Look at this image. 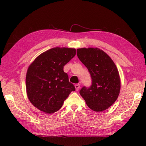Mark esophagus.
Listing matches in <instances>:
<instances>
[{"mask_svg":"<svg viewBox=\"0 0 146 146\" xmlns=\"http://www.w3.org/2000/svg\"><path fill=\"white\" fill-rule=\"evenodd\" d=\"M75 89L76 91H78V90L80 88V84H76L75 85Z\"/></svg>","mask_w":146,"mask_h":146,"instance_id":"obj_1","label":"esophagus"}]
</instances>
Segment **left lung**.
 <instances>
[{
	"label": "left lung",
	"instance_id": "8db88e82",
	"mask_svg": "<svg viewBox=\"0 0 146 146\" xmlns=\"http://www.w3.org/2000/svg\"><path fill=\"white\" fill-rule=\"evenodd\" d=\"M76 51L92 80L90 87L83 86L80 95L92 110L108 109L117 100L120 90V78L115 64L106 52L97 48H79Z\"/></svg>",
	"mask_w": 146,
	"mask_h": 146
}]
</instances>
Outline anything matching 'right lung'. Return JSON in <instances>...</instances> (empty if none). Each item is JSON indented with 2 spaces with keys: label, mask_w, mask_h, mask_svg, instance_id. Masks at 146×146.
I'll return each instance as SVG.
<instances>
[{
  "label": "right lung",
  "mask_w": 146,
  "mask_h": 146,
  "mask_svg": "<svg viewBox=\"0 0 146 146\" xmlns=\"http://www.w3.org/2000/svg\"><path fill=\"white\" fill-rule=\"evenodd\" d=\"M76 54L75 48H53L42 52L29 65L26 76L27 97L34 106L51 114L60 110L75 90L63 67Z\"/></svg>",
  "instance_id": "right-lung-1"
}]
</instances>
